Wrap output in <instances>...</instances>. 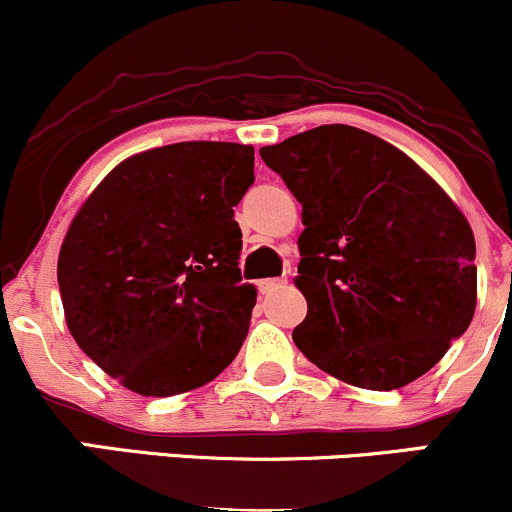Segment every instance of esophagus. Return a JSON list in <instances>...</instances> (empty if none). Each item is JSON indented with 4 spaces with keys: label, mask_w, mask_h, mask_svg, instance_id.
Segmentation results:
<instances>
[{
    "label": "esophagus",
    "mask_w": 512,
    "mask_h": 512,
    "mask_svg": "<svg viewBox=\"0 0 512 512\" xmlns=\"http://www.w3.org/2000/svg\"><path fill=\"white\" fill-rule=\"evenodd\" d=\"M284 284H286L284 276H281V279H262L260 284H257V289H260L262 296H267V293L281 289V286H284Z\"/></svg>",
    "instance_id": "esophagus-1"
}]
</instances>
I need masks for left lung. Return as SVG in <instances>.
<instances>
[{
	"label": "left lung",
	"mask_w": 512,
	"mask_h": 512,
	"mask_svg": "<svg viewBox=\"0 0 512 512\" xmlns=\"http://www.w3.org/2000/svg\"><path fill=\"white\" fill-rule=\"evenodd\" d=\"M260 156L303 204L298 349L366 390L421 378L477 308V245L462 211L407 154L358 127L308 129Z\"/></svg>",
	"instance_id": "1"
}]
</instances>
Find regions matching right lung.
<instances>
[{
	"label": "right lung",
	"instance_id": "1",
	"mask_svg": "<svg viewBox=\"0 0 512 512\" xmlns=\"http://www.w3.org/2000/svg\"><path fill=\"white\" fill-rule=\"evenodd\" d=\"M255 149L180 142L122 161L64 236L57 281L81 351L127 390L170 397L221 373L250 330L233 207Z\"/></svg>",
	"mask_w": 512,
	"mask_h": 512
}]
</instances>
